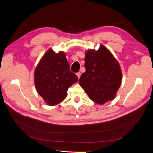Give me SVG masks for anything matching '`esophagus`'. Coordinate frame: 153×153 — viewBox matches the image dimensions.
<instances>
[{
  "mask_svg": "<svg viewBox=\"0 0 153 153\" xmlns=\"http://www.w3.org/2000/svg\"><path fill=\"white\" fill-rule=\"evenodd\" d=\"M76 75H77V77H78V79H79L80 78V77H81V73L80 72H77V74H76Z\"/></svg>",
  "mask_w": 153,
  "mask_h": 153,
  "instance_id": "esophagus-1",
  "label": "esophagus"
}]
</instances>
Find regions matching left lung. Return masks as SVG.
<instances>
[{"mask_svg":"<svg viewBox=\"0 0 153 153\" xmlns=\"http://www.w3.org/2000/svg\"><path fill=\"white\" fill-rule=\"evenodd\" d=\"M85 72L79 84L92 101L99 104L113 99L122 82V72L118 62L105 46L85 52Z\"/></svg>","mask_w":153,"mask_h":153,"instance_id":"obj_1","label":"left lung"}]
</instances>
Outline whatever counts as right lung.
Masks as SVG:
<instances>
[{"label":"right lung","instance_id":"add662e5","mask_svg":"<svg viewBox=\"0 0 153 153\" xmlns=\"http://www.w3.org/2000/svg\"><path fill=\"white\" fill-rule=\"evenodd\" d=\"M78 81L63 52L56 53L51 49L43 56L34 71V83L38 94L49 105L61 102L67 91Z\"/></svg>","mask_w":153,"mask_h":153}]
</instances>
